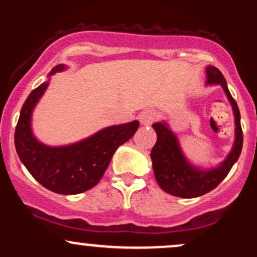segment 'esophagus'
Segmentation results:
<instances>
[{"label": "esophagus", "mask_w": 257, "mask_h": 257, "mask_svg": "<svg viewBox=\"0 0 257 257\" xmlns=\"http://www.w3.org/2000/svg\"><path fill=\"white\" fill-rule=\"evenodd\" d=\"M156 117H157V116H156V112L155 111H152V110H144L140 114H139V120H140L141 124L150 125V124H152L153 122H155Z\"/></svg>", "instance_id": "obj_1"}]
</instances>
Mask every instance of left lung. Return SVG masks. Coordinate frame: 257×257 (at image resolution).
<instances>
[{"mask_svg": "<svg viewBox=\"0 0 257 257\" xmlns=\"http://www.w3.org/2000/svg\"><path fill=\"white\" fill-rule=\"evenodd\" d=\"M206 84H220L231 102L234 114L235 139L231 152L220 166L204 170L193 167L180 149L178 138L170 131L166 122L153 124L157 143L151 151L153 173L159 187L167 193L181 198H196L213 191L226 178L233 164L239 158L243 147V132L240 125V112L237 102L229 93L227 82L219 69L208 66Z\"/></svg>", "mask_w": 257, "mask_h": 257, "instance_id": "left-lung-1", "label": "left lung"}]
</instances>
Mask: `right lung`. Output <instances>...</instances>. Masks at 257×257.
<instances>
[{"mask_svg": "<svg viewBox=\"0 0 257 257\" xmlns=\"http://www.w3.org/2000/svg\"><path fill=\"white\" fill-rule=\"evenodd\" d=\"M65 69V65H57L49 76ZM48 83L44 82L32 90L23 105L14 134L17 153L29 173L47 190L59 194L85 192L100 181L113 153L133 138L139 122L107 126L67 146L43 145L32 134L31 116Z\"/></svg>", "mask_w": 257, "mask_h": 257, "instance_id": "right-lung-1", "label": "right lung"}]
</instances>
